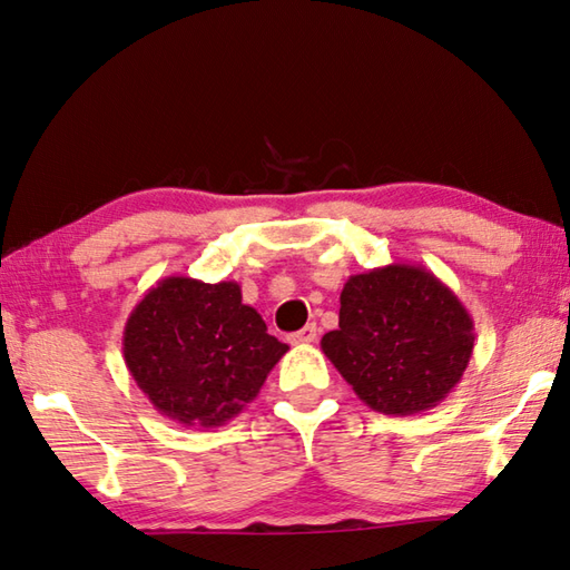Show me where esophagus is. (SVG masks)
Returning <instances> with one entry per match:
<instances>
[{
    "label": "esophagus",
    "mask_w": 570,
    "mask_h": 570,
    "mask_svg": "<svg viewBox=\"0 0 570 570\" xmlns=\"http://www.w3.org/2000/svg\"><path fill=\"white\" fill-rule=\"evenodd\" d=\"M316 338H318L316 323H308V326H304L301 331H296V333H292V336H288V341H292L294 345H308V343H314Z\"/></svg>",
    "instance_id": "34e87169"
}]
</instances>
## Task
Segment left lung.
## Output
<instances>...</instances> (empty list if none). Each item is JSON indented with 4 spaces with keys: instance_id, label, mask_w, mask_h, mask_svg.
Listing matches in <instances>:
<instances>
[{
    "instance_id": "obj_1",
    "label": "left lung",
    "mask_w": 570,
    "mask_h": 570,
    "mask_svg": "<svg viewBox=\"0 0 570 570\" xmlns=\"http://www.w3.org/2000/svg\"><path fill=\"white\" fill-rule=\"evenodd\" d=\"M474 321L425 266L387 264L343 284L338 328L321 351L363 403L383 415H415L462 381Z\"/></svg>"
}]
</instances>
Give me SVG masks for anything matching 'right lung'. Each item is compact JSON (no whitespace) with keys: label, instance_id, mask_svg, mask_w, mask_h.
<instances>
[{"label":"right lung","instance_id":"right-lung-1","mask_svg":"<svg viewBox=\"0 0 570 570\" xmlns=\"http://www.w3.org/2000/svg\"><path fill=\"white\" fill-rule=\"evenodd\" d=\"M288 345L242 304L237 282L167 276L148 288L122 331L132 381L183 428H222L259 395Z\"/></svg>","mask_w":570,"mask_h":570}]
</instances>
